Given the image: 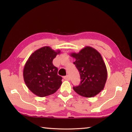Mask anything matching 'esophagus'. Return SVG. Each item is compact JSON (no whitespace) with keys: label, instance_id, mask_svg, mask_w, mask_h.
Here are the masks:
<instances>
[{"label":"esophagus","instance_id":"34e87169","mask_svg":"<svg viewBox=\"0 0 132 132\" xmlns=\"http://www.w3.org/2000/svg\"><path fill=\"white\" fill-rule=\"evenodd\" d=\"M63 78L66 80H69L70 79V77L69 76V75H66V76L64 77Z\"/></svg>","mask_w":132,"mask_h":132}]
</instances>
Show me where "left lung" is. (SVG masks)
<instances>
[{
    "mask_svg": "<svg viewBox=\"0 0 132 132\" xmlns=\"http://www.w3.org/2000/svg\"><path fill=\"white\" fill-rule=\"evenodd\" d=\"M70 55L75 58L74 62L79 72L80 83L73 87L78 94L83 97H92L104 88L107 70L102 55L96 49L86 46L78 53H72Z\"/></svg>",
    "mask_w": 132,
    "mask_h": 132,
    "instance_id": "obj_1",
    "label": "left lung"
}]
</instances>
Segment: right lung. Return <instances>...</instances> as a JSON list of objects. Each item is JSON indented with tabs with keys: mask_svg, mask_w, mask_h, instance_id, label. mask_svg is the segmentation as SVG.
Masks as SVG:
<instances>
[{
	"mask_svg": "<svg viewBox=\"0 0 132 132\" xmlns=\"http://www.w3.org/2000/svg\"><path fill=\"white\" fill-rule=\"evenodd\" d=\"M61 51H54L49 46L41 47L33 53L26 62L23 70L24 82L35 95L45 97L58 90L62 85V78L53 60Z\"/></svg>",
	"mask_w": 132,
	"mask_h": 132,
	"instance_id": "obj_1",
	"label": "right lung"
}]
</instances>
